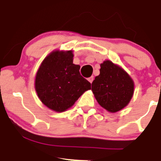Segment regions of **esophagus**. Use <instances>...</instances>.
Segmentation results:
<instances>
[{
	"label": "esophagus",
	"instance_id": "obj_1",
	"mask_svg": "<svg viewBox=\"0 0 161 161\" xmlns=\"http://www.w3.org/2000/svg\"><path fill=\"white\" fill-rule=\"evenodd\" d=\"M88 80H89V82H91V83H92V81H93V76H91V77L89 78Z\"/></svg>",
	"mask_w": 161,
	"mask_h": 161
}]
</instances>
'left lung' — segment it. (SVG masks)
I'll use <instances>...</instances> for the list:
<instances>
[{"instance_id": "8db88e82", "label": "left lung", "mask_w": 161, "mask_h": 161, "mask_svg": "<svg viewBox=\"0 0 161 161\" xmlns=\"http://www.w3.org/2000/svg\"><path fill=\"white\" fill-rule=\"evenodd\" d=\"M99 104L114 113L127 106L134 92V82L122 69L110 61L100 64V75L92 82Z\"/></svg>"}]
</instances>
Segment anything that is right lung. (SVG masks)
I'll return each mask as SVG.
<instances>
[{
	"label": "right lung",
	"mask_w": 161,
	"mask_h": 161,
	"mask_svg": "<svg viewBox=\"0 0 161 161\" xmlns=\"http://www.w3.org/2000/svg\"><path fill=\"white\" fill-rule=\"evenodd\" d=\"M73 64L72 51H54L48 55L36 73L35 88L39 98L47 108L62 112L71 108L91 83Z\"/></svg>",
	"instance_id": "add662e5"
}]
</instances>
